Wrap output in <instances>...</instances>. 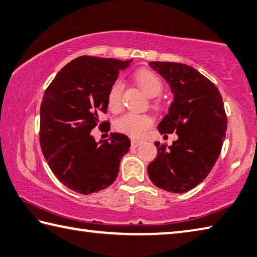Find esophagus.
<instances>
[{
	"instance_id": "1",
	"label": "esophagus",
	"mask_w": 257,
	"mask_h": 257,
	"mask_svg": "<svg viewBox=\"0 0 257 257\" xmlns=\"http://www.w3.org/2000/svg\"><path fill=\"white\" fill-rule=\"evenodd\" d=\"M130 142H132V147H138L144 143L143 141H141V139H136V138H132L130 139Z\"/></svg>"
}]
</instances>
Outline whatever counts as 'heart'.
<instances>
[{
  "instance_id": "obj_1",
  "label": "heart",
  "mask_w": 257,
  "mask_h": 257,
  "mask_svg": "<svg viewBox=\"0 0 257 257\" xmlns=\"http://www.w3.org/2000/svg\"><path fill=\"white\" fill-rule=\"evenodd\" d=\"M134 80L138 84V86L146 93L149 97L158 96L163 91V81L156 73L148 68L137 69L134 73ZM123 85L122 83L116 81L110 86L108 95H106V103L108 108L112 112H120L123 108ZM161 101H153V106L156 109L161 108ZM153 118L146 113H135L130 112L124 114L115 121V129L118 132L128 135L133 138H141L145 133L153 125Z\"/></svg>"
}]
</instances>
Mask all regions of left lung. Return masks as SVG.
<instances>
[{"label": "left lung", "instance_id": "obj_1", "mask_svg": "<svg viewBox=\"0 0 257 257\" xmlns=\"http://www.w3.org/2000/svg\"><path fill=\"white\" fill-rule=\"evenodd\" d=\"M149 66L174 94L158 132L175 133L177 139L169 148L155 143L157 156L147 167L148 176L169 192H188L206 179L220 155L227 130L222 97L211 81L189 65L151 62Z\"/></svg>", "mask_w": 257, "mask_h": 257}]
</instances>
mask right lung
Here are the masks:
<instances>
[{"label": "right lung", "mask_w": 257, "mask_h": 257, "mask_svg": "<svg viewBox=\"0 0 257 257\" xmlns=\"http://www.w3.org/2000/svg\"><path fill=\"white\" fill-rule=\"evenodd\" d=\"M133 62L81 56L69 62L46 88L40 105L41 152L55 176L77 193L90 194L108 188L119 173L120 161L128 153L125 135L110 134L96 143L91 132L99 125L110 130L106 95L121 69ZM108 136V135H106Z\"/></svg>", "instance_id": "add662e5"}]
</instances>
